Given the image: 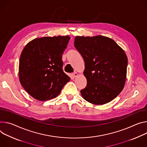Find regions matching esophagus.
Instances as JSON below:
<instances>
[{"instance_id": "1", "label": "esophagus", "mask_w": 147, "mask_h": 147, "mask_svg": "<svg viewBox=\"0 0 147 147\" xmlns=\"http://www.w3.org/2000/svg\"><path fill=\"white\" fill-rule=\"evenodd\" d=\"M72 75H73V76H74V78H76V77L78 75V73H77V72H74V73H73Z\"/></svg>"}]
</instances>
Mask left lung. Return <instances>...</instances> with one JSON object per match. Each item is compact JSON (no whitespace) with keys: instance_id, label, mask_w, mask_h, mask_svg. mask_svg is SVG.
<instances>
[{"instance_id":"left-lung-1","label":"left lung","mask_w":147,"mask_h":147,"mask_svg":"<svg viewBox=\"0 0 147 147\" xmlns=\"http://www.w3.org/2000/svg\"><path fill=\"white\" fill-rule=\"evenodd\" d=\"M74 45L82 56L87 80L80 90L83 98L96 105L113 100L125 85L128 60L123 49L110 38L76 36Z\"/></svg>"}]
</instances>
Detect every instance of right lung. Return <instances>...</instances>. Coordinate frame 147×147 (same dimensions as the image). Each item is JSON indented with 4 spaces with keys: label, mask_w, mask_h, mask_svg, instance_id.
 Segmentation results:
<instances>
[{
    "label": "right lung",
    "mask_w": 147,
    "mask_h": 147,
    "mask_svg": "<svg viewBox=\"0 0 147 147\" xmlns=\"http://www.w3.org/2000/svg\"><path fill=\"white\" fill-rule=\"evenodd\" d=\"M70 40L69 36L43 37L30 41L19 60L21 85L39 101L55 98L71 78L62 69V56Z\"/></svg>",
    "instance_id": "right-lung-1"
}]
</instances>
